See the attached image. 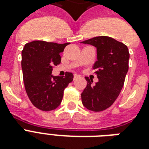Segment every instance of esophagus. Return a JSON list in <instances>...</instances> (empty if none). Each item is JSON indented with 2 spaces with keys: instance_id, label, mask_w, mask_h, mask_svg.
Wrapping results in <instances>:
<instances>
[{
  "instance_id": "obj_1",
  "label": "esophagus",
  "mask_w": 149,
  "mask_h": 149,
  "mask_svg": "<svg viewBox=\"0 0 149 149\" xmlns=\"http://www.w3.org/2000/svg\"><path fill=\"white\" fill-rule=\"evenodd\" d=\"M78 77H79V76H78V75L75 74L74 75V78H73V79H74V80H75V79H77V78H78Z\"/></svg>"
}]
</instances>
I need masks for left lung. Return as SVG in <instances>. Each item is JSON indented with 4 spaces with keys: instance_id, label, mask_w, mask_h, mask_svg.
Listing matches in <instances>:
<instances>
[{
    "instance_id": "8db88e82",
    "label": "left lung",
    "mask_w": 149,
    "mask_h": 149,
    "mask_svg": "<svg viewBox=\"0 0 149 149\" xmlns=\"http://www.w3.org/2000/svg\"><path fill=\"white\" fill-rule=\"evenodd\" d=\"M81 43L96 47L97 60L93 70L98 82L85 77L87 85L81 93L82 103L90 111H102L113 104L124 86L128 71L129 52L125 44L107 37L98 36Z\"/></svg>"
}]
</instances>
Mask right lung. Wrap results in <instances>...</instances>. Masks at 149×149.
<instances>
[{"label": "right lung", "mask_w": 149, "mask_h": 149, "mask_svg": "<svg viewBox=\"0 0 149 149\" xmlns=\"http://www.w3.org/2000/svg\"><path fill=\"white\" fill-rule=\"evenodd\" d=\"M69 44L33 41L25 44L22 50V68L25 91L32 104L41 111L57 108L62 102L64 90L72 81V72H65V77L52 75L54 65L61 63L59 53Z\"/></svg>", "instance_id": "1"}]
</instances>
